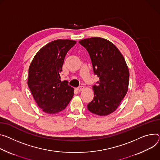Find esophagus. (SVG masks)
I'll use <instances>...</instances> for the list:
<instances>
[{"mask_svg": "<svg viewBox=\"0 0 160 160\" xmlns=\"http://www.w3.org/2000/svg\"><path fill=\"white\" fill-rule=\"evenodd\" d=\"M84 89H85V88H84L83 86H80V87H78V88H77V90L79 92H80V91H83Z\"/></svg>", "mask_w": 160, "mask_h": 160, "instance_id": "34e87169", "label": "esophagus"}]
</instances>
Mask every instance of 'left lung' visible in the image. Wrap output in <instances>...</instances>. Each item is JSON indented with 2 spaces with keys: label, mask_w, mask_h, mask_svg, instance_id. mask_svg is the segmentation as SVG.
<instances>
[{
  "label": "left lung",
  "mask_w": 160,
  "mask_h": 160,
  "mask_svg": "<svg viewBox=\"0 0 160 160\" xmlns=\"http://www.w3.org/2000/svg\"><path fill=\"white\" fill-rule=\"evenodd\" d=\"M88 51L94 74L99 78L94 85L93 100L88 110L104 116L113 112L126 96L129 85V69L124 58L112 42L94 37L79 41Z\"/></svg>",
  "instance_id": "left-lung-1"
}]
</instances>
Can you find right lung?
<instances>
[{"instance_id": "right-lung-1", "label": "right lung", "mask_w": 160, "mask_h": 160, "mask_svg": "<svg viewBox=\"0 0 160 160\" xmlns=\"http://www.w3.org/2000/svg\"><path fill=\"white\" fill-rule=\"evenodd\" d=\"M77 41L57 39L42 47L28 68V86L38 107L47 113H56L67 107L74 95L68 81L61 80L64 58Z\"/></svg>"}]
</instances>
